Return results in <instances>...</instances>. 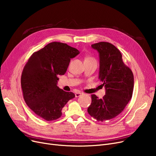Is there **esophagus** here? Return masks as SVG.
<instances>
[{"mask_svg": "<svg viewBox=\"0 0 156 156\" xmlns=\"http://www.w3.org/2000/svg\"><path fill=\"white\" fill-rule=\"evenodd\" d=\"M81 94H83L82 92H76V93H75V97L77 98V97H79L80 96H81Z\"/></svg>", "mask_w": 156, "mask_h": 156, "instance_id": "obj_1", "label": "esophagus"}]
</instances>
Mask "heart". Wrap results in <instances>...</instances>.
Returning a JSON list of instances; mask_svg holds the SVG:
<instances>
[{"mask_svg":"<svg viewBox=\"0 0 156 156\" xmlns=\"http://www.w3.org/2000/svg\"><path fill=\"white\" fill-rule=\"evenodd\" d=\"M85 60H96L95 59H94V58H92V57H87V58H85Z\"/></svg>","mask_w":156,"mask_h":156,"instance_id":"heart-1","label":"heart"}]
</instances>
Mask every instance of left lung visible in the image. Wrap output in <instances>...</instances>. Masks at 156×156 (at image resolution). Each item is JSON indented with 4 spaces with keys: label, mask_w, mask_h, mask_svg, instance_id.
<instances>
[{
    "label": "left lung",
    "mask_w": 156,
    "mask_h": 156,
    "mask_svg": "<svg viewBox=\"0 0 156 156\" xmlns=\"http://www.w3.org/2000/svg\"><path fill=\"white\" fill-rule=\"evenodd\" d=\"M91 46L99 53V79L106 91L101 99L95 94L91 95L92 103L87 111L96 120L104 122L114 119L124 111L133 94L134 77L114 45L101 41Z\"/></svg>",
    "instance_id": "obj_1"
}]
</instances>
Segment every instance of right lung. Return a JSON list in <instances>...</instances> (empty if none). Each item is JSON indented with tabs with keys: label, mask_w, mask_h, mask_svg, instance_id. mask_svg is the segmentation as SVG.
I'll list each match as a JSON object with an SVG mask.
<instances>
[{
	"label": "right lung",
	"mask_w": 156,
	"mask_h": 156,
	"mask_svg": "<svg viewBox=\"0 0 156 156\" xmlns=\"http://www.w3.org/2000/svg\"><path fill=\"white\" fill-rule=\"evenodd\" d=\"M79 51L66 44L51 42L34 52L28 60L21 78L23 98L36 115L51 121L62 116V110L75 94L57 87L58 76L66 72L71 58Z\"/></svg>",
	"instance_id": "obj_1"
}]
</instances>
